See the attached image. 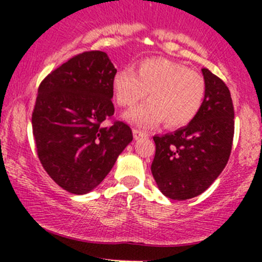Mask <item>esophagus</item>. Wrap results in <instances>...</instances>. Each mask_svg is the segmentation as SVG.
I'll list each match as a JSON object with an SVG mask.
<instances>
[{
	"instance_id": "obj_1",
	"label": "esophagus",
	"mask_w": 262,
	"mask_h": 262,
	"mask_svg": "<svg viewBox=\"0 0 262 262\" xmlns=\"http://www.w3.org/2000/svg\"><path fill=\"white\" fill-rule=\"evenodd\" d=\"M133 136L136 139H139V138H142V137H147L148 134L144 133V132L139 130V129H133Z\"/></svg>"
}]
</instances>
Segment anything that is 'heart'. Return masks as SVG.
<instances>
[{
	"label": "heart",
	"instance_id": "b5f03b06",
	"mask_svg": "<svg viewBox=\"0 0 262 262\" xmlns=\"http://www.w3.org/2000/svg\"><path fill=\"white\" fill-rule=\"evenodd\" d=\"M118 105L130 107L150 92L149 101L126 113L132 124L142 128L157 126L162 120L168 128H180L194 120L205 96L202 75L165 58L143 60L138 75L119 71L113 81Z\"/></svg>",
	"mask_w": 262,
	"mask_h": 262
}]
</instances>
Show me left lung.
<instances>
[{
  "mask_svg": "<svg viewBox=\"0 0 262 262\" xmlns=\"http://www.w3.org/2000/svg\"><path fill=\"white\" fill-rule=\"evenodd\" d=\"M205 96L194 120L162 137H153L156 155L150 171L158 189L173 200L204 192L221 175L231 156L234 110L223 81L203 68Z\"/></svg>",
  "mask_w": 262,
  "mask_h": 262,
  "instance_id": "obj_1",
  "label": "left lung"
}]
</instances>
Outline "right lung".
<instances>
[{
	"mask_svg": "<svg viewBox=\"0 0 262 262\" xmlns=\"http://www.w3.org/2000/svg\"><path fill=\"white\" fill-rule=\"evenodd\" d=\"M116 68L105 52L75 55L52 71L38 89L33 118L36 152L62 189L86 194L100 184L133 141L128 124L114 115Z\"/></svg>",
	"mask_w": 262,
	"mask_h": 262,
	"instance_id": "right-lung-1",
	"label": "right lung"
}]
</instances>
